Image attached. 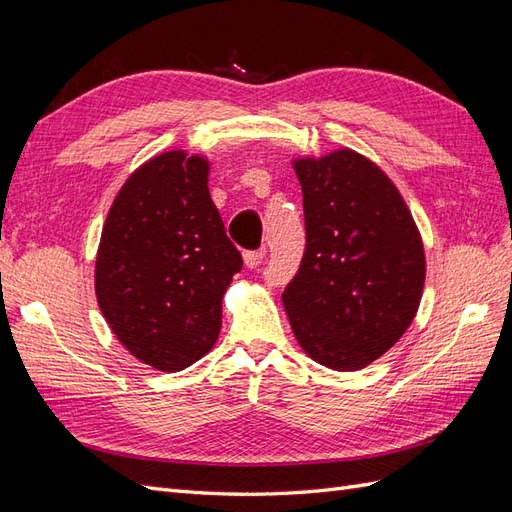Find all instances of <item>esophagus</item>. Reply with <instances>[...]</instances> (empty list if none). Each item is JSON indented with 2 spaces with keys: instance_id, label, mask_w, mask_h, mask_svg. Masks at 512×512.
I'll return each mask as SVG.
<instances>
[{
  "instance_id": "34e87169",
  "label": "esophagus",
  "mask_w": 512,
  "mask_h": 512,
  "mask_svg": "<svg viewBox=\"0 0 512 512\" xmlns=\"http://www.w3.org/2000/svg\"><path fill=\"white\" fill-rule=\"evenodd\" d=\"M262 256H265V252L262 250H256V252H245L243 254V262H245V267L247 269H256L260 262H262Z\"/></svg>"
}]
</instances>
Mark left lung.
Listing matches in <instances>:
<instances>
[{"mask_svg": "<svg viewBox=\"0 0 512 512\" xmlns=\"http://www.w3.org/2000/svg\"><path fill=\"white\" fill-rule=\"evenodd\" d=\"M303 190L305 254L282 301L316 363L356 371L408 331L425 286V247L404 196L363 153L292 158Z\"/></svg>", "mask_w": 512, "mask_h": 512, "instance_id": "1", "label": "left lung"}]
</instances>
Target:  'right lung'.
Instances as JSON below:
<instances>
[{"label":"right lung","mask_w":512,"mask_h":512,"mask_svg":"<svg viewBox=\"0 0 512 512\" xmlns=\"http://www.w3.org/2000/svg\"><path fill=\"white\" fill-rule=\"evenodd\" d=\"M211 160L170 149L123 181L102 226L96 299L138 361L175 374L218 342L243 260L209 194Z\"/></svg>","instance_id":"right-lung-1"}]
</instances>
